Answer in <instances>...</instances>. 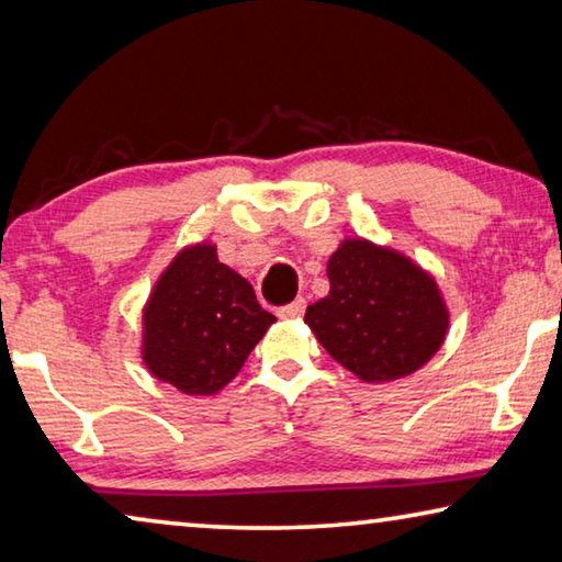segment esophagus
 I'll use <instances>...</instances> for the list:
<instances>
[{
	"label": "esophagus",
	"mask_w": 562,
	"mask_h": 562,
	"mask_svg": "<svg viewBox=\"0 0 562 562\" xmlns=\"http://www.w3.org/2000/svg\"><path fill=\"white\" fill-rule=\"evenodd\" d=\"M304 307H307V304H304V300H294L292 304H288V307H280L278 315L282 319H300L304 315Z\"/></svg>",
	"instance_id": "obj_1"
}]
</instances>
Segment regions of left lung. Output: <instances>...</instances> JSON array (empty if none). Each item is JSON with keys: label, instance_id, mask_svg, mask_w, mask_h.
<instances>
[{"label": "left lung", "instance_id": "obj_1", "mask_svg": "<svg viewBox=\"0 0 562 562\" xmlns=\"http://www.w3.org/2000/svg\"><path fill=\"white\" fill-rule=\"evenodd\" d=\"M329 294L304 312L327 355L361 382L384 384L422 369L449 335L434 274L394 247L345 237L327 262Z\"/></svg>", "mask_w": 562, "mask_h": 562}]
</instances>
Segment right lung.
I'll return each mask as SVG.
<instances>
[{
	"mask_svg": "<svg viewBox=\"0 0 562 562\" xmlns=\"http://www.w3.org/2000/svg\"><path fill=\"white\" fill-rule=\"evenodd\" d=\"M272 322L252 284L201 240L158 274L140 319V359L158 382L188 396H213L237 376Z\"/></svg>",
	"mask_w": 562,
	"mask_h": 562,
	"instance_id": "right-lung-1",
	"label": "right lung"
}]
</instances>
